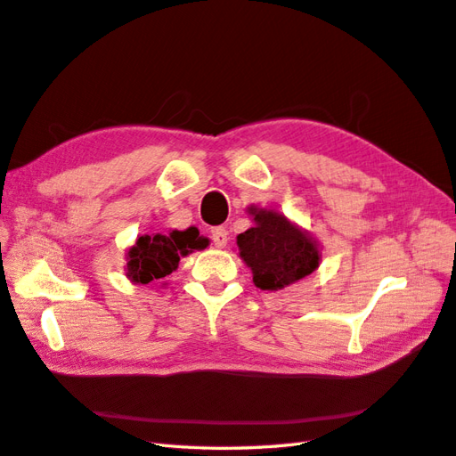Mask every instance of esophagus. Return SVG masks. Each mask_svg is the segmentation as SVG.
<instances>
[{"instance_id":"obj_1","label":"esophagus","mask_w":456,"mask_h":456,"mask_svg":"<svg viewBox=\"0 0 456 456\" xmlns=\"http://www.w3.org/2000/svg\"><path fill=\"white\" fill-rule=\"evenodd\" d=\"M211 240H214L216 248H225L229 240V232L225 227H214L211 229Z\"/></svg>"}]
</instances>
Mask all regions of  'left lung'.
Segmentation results:
<instances>
[{
  "mask_svg": "<svg viewBox=\"0 0 456 456\" xmlns=\"http://www.w3.org/2000/svg\"><path fill=\"white\" fill-rule=\"evenodd\" d=\"M248 214L254 227L240 232L237 247L256 288L278 291L319 268L321 248L309 232L276 209L250 206Z\"/></svg>",
  "mask_w": 456,
  "mask_h": 456,
  "instance_id": "8db88e82",
  "label": "left lung"
}]
</instances>
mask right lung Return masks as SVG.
I'll list each match as a JSON object with an SVG mask.
<instances>
[{"label": "right lung", "mask_w": 456, "mask_h": 456, "mask_svg": "<svg viewBox=\"0 0 456 456\" xmlns=\"http://www.w3.org/2000/svg\"><path fill=\"white\" fill-rule=\"evenodd\" d=\"M208 239L200 237L196 227L186 231H171L168 235H143L126 254V276L134 283H151L163 280L178 268L180 256L208 247Z\"/></svg>", "instance_id": "right-lung-1"}]
</instances>
